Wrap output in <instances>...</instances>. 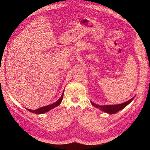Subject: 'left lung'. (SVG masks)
<instances>
[{
    "instance_id": "obj_1",
    "label": "left lung",
    "mask_w": 150,
    "mask_h": 150,
    "mask_svg": "<svg viewBox=\"0 0 150 150\" xmlns=\"http://www.w3.org/2000/svg\"><path fill=\"white\" fill-rule=\"evenodd\" d=\"M135 96L131 98V100H128L125 103H123L122 104H115V105H100L98 104H96L95 103H94L93 102L91 101V104L96 107L97 108L100 109L101 110L105 112V113H108L109 114H115L117 112H118L119 111L121 110L122 109H123V108H125V107L129 104L134 98Z\"/></svg>"
}]
</instances>
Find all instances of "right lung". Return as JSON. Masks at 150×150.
Returning a JSON list of instances; mask_svg holds the SVG:
<instances>
[{
	"label": "right lung",
	"instance_id": "1",
	"mask_svg": "<svg viewBox=\"0 0 150 150\" xmlns=\"http://www.w3.org/2000/svg\"><path fill=\"white\" fill-rule=\"evenodd\" d=\"M63 93H64V91L61 96V97H60V98L57 101H56L55 103L52 104H50V105H46V106H44V107H42V108H40L37 110H31V109H27L28 111H30V112L31 113H35V114H43L45 113H46L47 112H49V110H50L51 109L56 108V107L58 106L62 102V99H63Z\"/></svg>",
	"mask_w": 150,
	"mask_h": 150
}]
</instances>
